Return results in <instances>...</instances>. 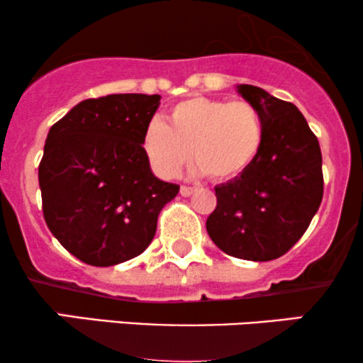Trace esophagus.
I'll list each match as a JSON object with an SVG mask.
<instances>
[{
	"mask_svg": "<svg viewBox=\"0 0 363 363\" xmlns=\"http://www.w3.org/2000/svg\"><path fill=\"white\" fill-rule=\"evenodd\" d=\"M194 186H189V185H182L180 186V194L183 195V197H190L191 194H194Z\"/></svg>",
	"mask_w": 363,
	"mask_h": 363,
	"instance_id": "obj_1",
	"label": "esophagus"
}]
</instances>
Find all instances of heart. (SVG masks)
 <instances>
[{"instance_id":"obj_1","label":"heart","mask_w":363,"mask_h":363,"mask_svg":"<svg viewBox=\"0 0 363 363\" xmlns=\"http://www.w3.org/2000/svg\"><path fill=\"white\" fill-rule=\"evenodd\" d=\"M265 138L251 101L190 96L169 106L166 123L151 121L140 146L161 177H174L189 157L211 180H231L257 160Z\"/></svg>"}]
</instances>
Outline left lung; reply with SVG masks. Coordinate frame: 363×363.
Segmentation results:
<instances>
[{"instance_id":"obj_1","label":"left lung","mask_w":363,"mask_h":363,"mask_svg":"<svg viewBox=\"0 0 363 363\" xmlns=\"http://www.w3.org/2000/svg\"><path fill=\"white\" fill-rule=\"evenodd\" d=\"M240 93L262 112L263 146L240 177L216 186L217 206L206 225L229 257L270 262L301 240L321 206V149L291 101L251 84Z\"/></svg>"}]
</instances>
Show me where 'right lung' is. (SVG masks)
<instances>
[{
  "label": "right lung",
  "instance_id": "obj_1",
  "mask_svg": "<svg viewBox=\"0 0 363 363\" xmlns=\"http://www.w3.org/2000/svg\"><path fill=\"white\" fill-rule=\"evenodd\" d=\"M160 95L88 98L50 127L38 164L47 228L81 262L139 257L180 185L157 180L140 139Z\"/></svg>",
  "mask_w": 363,
  "mask_h": 363
}]
</instances>
